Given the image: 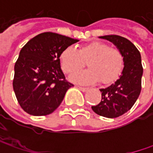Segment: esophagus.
<instances>
[{
	"mask_svg": "<svg viewBox=\"0 0 153 153\" xmlns=\"http://www.w3.org/2000/svg\"><path fill=\"white\" fill-rule=\"evenodd\" d=\"M78 88H79L81 91L82 92H85L87 90H88V88H83V87H78Z\"/></svg>",
	"mask_w": 153,
	"mask_h": 153,
	"instance_id": "esophagus-1",
	"label": "esophagus"
}]
</instances>
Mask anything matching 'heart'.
<instances>
[{
  "label": "heart",
  "instance_id": "obj_1",
  "mask_svg": "<svg viewBox=\"0 0 153 153\" xmlns=\"http://www.w3.org/2000/svg\"><path fill=\"white\" fill-rule=\"evenodd\" d=\"M62 71L73 75L84 67L88 69L71 77L76 82L91 84L99 81L100 84L108 85L120 76L123 69V56L121 51L101 42H93L80 47L78 49L69 46L59 55Z\"/></svg>",
  "mask_w": 153,
  "mask_h": 153
}]
</instances>
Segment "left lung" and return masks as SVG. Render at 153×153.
<instances>
[{"mask_svg":"<svg viewBox=\"0 0 153 153\" xmlns=\"http://www.w3.org/2000/svg\"><path fill=\"white\" fill-rule=\"evenodd\" d=\"M111 42L123 56L124 67L119 79L105 88L100 89L101 100L92 110L96 114L115 118L132 108L141 90L143 67L139 50L132 42L120 36L109 35L100 36Z\"/></svg>","mask_w":153,"mask_h":153,"instance_id":"1","label":"left lung"}]
</instances>
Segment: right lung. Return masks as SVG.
<instances>
[{"instance_id": "obj_1", "label": "right lung", "mask_w": 153, "mask_h": 153, "mask_svg": "<svg viewBox=\"0 0 153 153\" xmlns=\"http://www.w3.org/2000/svg\"><path fill=\"white\" fill-rule=\"evenodd\" d=\"M78 40L53 32L30 39L14 65L13 87L21 108L33 116H46L59 106L73 84L65 80L59 55Z\"/></svg>"}]
</instances>
